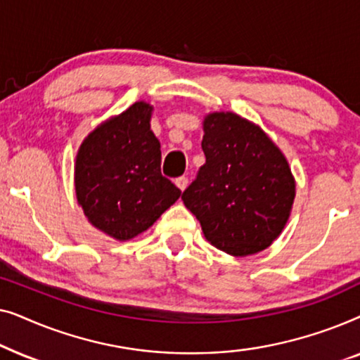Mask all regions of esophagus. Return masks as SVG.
I'll return each mask as SVG.
<instances>
[{"label": "esophagus", "mask_w": 360, "mask_h": 360, "mask_svg": "<svg viewBox=\"0 0 360 360\" xmlns=\"http://www.w3.org/2000/svg\"><path fill=\"white\" fill-rule=\"evenodd\" d=\"M175 185L179 186L180 190H185L186 185H188V179H186L185 175H181V176H179V179H175Z\"/></svg>", "instance_id": "esophagus-1"}]
</instances>
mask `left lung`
<instances>
[{
	"label": "left lung",
	"instance_id": "1",
	"mask_svg": "<svg viewBox=\"0 0 360 360\" xmlns=\"http://www.w3.org/2000/svg\"><path fill=\"white\" fill-rule=\"evenodd\" d=\"M206 162L181 200L205 238L231 255L257 254L282 233L295 198V181L278 147L234 112L205 120Z\"/></svg>",
	"mask_w": 360,
	"mask_h": 360
}]
</instances>
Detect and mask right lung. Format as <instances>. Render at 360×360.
Segmentation results:
<instances>
[{"label":"right lung","instance_id":"1","mask_svg":"<svg viewBox=\"0 0 360 360\" xmlns=\"http://www.w3.org/2000/svg\"><path fill=\"white\" fill-rule=\"evenodd\" d=\"M150 111L147 103H134L96 127L77 155L78 203L95 228L120 240L146 231L181 195L160 172Z\"/></svg>","mask_w":360,"mask_h":360}]
</instances>
